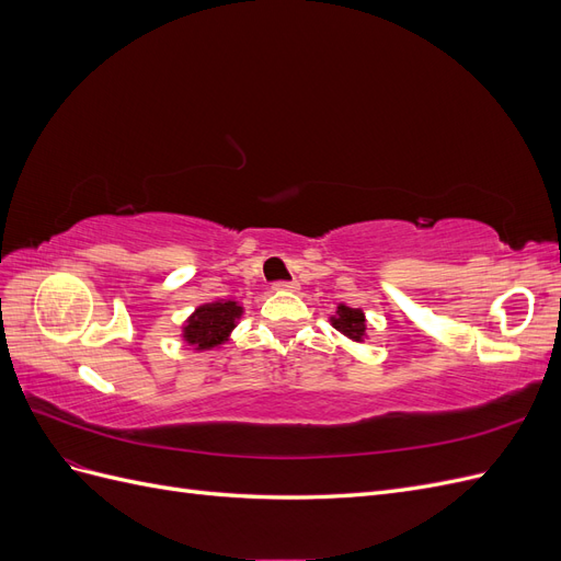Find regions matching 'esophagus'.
<instances>
[{"instance_id":"obj_1","label":"esophagus","mask_w":561,"mask_h":561,"mask_svg":"<svg viewBox=\"0 0 561 561\" xmlns=\"http://www.w3.org/2000/svg\"><path fill=\"white\" fill-rule=\"evenodd\" d=\"M297 287H299L297 280H276L274 283L276 293H290V290H297Z\"/></svg>"}]
</instances>
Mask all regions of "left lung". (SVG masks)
Returning a JSON list of instances; mask_svg holds the SVG:
<instances>
[{
  "mask_svg": "<svg viewBox=\"0 0 561 561\" xmlns=\"http://www.w3.org/2000/svg\"><path fill=\"white\" fill-rule=\"evenodd\" d=\"M330 320L334 330L353 339V342H363L365 339L367 328H365V313L360 309H351V307H344V304H339L336 316H332Z\"/></svg>",
  "mask_w": 561,
  "mask_h": 561,
  "instance_id": "obj_1",
  "label": "left lung"
}]
</instances>
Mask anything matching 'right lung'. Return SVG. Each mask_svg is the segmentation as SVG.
<instances>
[{"label": "right lung", "mask_w": 561, "mask_h": 561, "mask_svg": "<svg viewBox=\"0 0 561 561\" xmlns=\"http://www.w3.org/2000/svg\"><path fill=\"white\" fill-rule=\"evenodd\" d=\"M241 316L243 307H239L236 301L203 304V307H198L190 316V320L184 322V342L194 346L196 351H210L227 342L231 330L236 328V320Z\"/></svg>", "instance_id": "add662e5"}]
</instances>
